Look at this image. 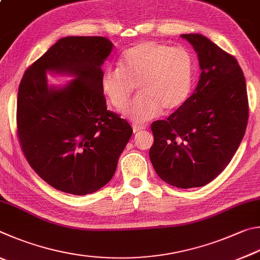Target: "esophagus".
<instances>
[{"label":"esophagus","mask_w":260,"mask_h":260,"mask_svg":"<svg viewBox=\"0 0 260 260\" xmlns=\"http://www.w3.org/2000/svg\"><path fill=\"white\" fill-rule=\"evenodd\" d=\"M145 129H146V127H145L144 125H136V124L133 125V130L135 134H137V133H139V131H143Z\"/></svg>","instance_id":"1"}]
</instances>
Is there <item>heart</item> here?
I'll use <instances>...</instances> for the list:
<instances>
[{
	"label": "heart",
	"instance_id": "heart-1",
	"mask_svg": "<svg viewBox=\"0 0 260 260\" xmlns=\"http://www.w3.org/2000/svg\"><path fill=\"white\" fill-rule=\"evenodd\" d=\"M193 80V60L184 48L145 41L127 49L120 66H108L100 89L108 103L122 109L138 84L140 93L123 109L135 123H145L165 111L178 108L187 99Z\"/></svg>",
	"mask_w": 260,
	"mask_h": 260
}]
</instances>
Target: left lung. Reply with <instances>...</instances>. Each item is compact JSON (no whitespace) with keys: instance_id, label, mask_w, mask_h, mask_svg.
<instances>
[{"instance_id":"obj_1","label":"left lung","mask_w":260,"mask_h":260,"mask_svg":"<svg viewBox=\"0 0 260 260\" xmlns=\"http://www.w3.org/2000/svg\"><path fill=\"white\" fill-rule=\"evenodd\" d=\"M198 53L201 75L192 95L167 120L152 123L149 158L162 180L201 187L229 166L247 129L243 72L232 54L201 34H183Z\"/></svg>"}]
</instances>
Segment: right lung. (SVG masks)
<instances>
[{
	"instance_id": "1",
	"label": "right lung",
	"mask_w": 260,
	"mask_h": 260,
	"mask_svg": "<svg viewBox=\"0 0 260 260\" xmlns=\"http://www.w3.org/2000/svg\"><path fill=\"white\" fill-rule=\"evenodd\" d=\"M113 43L103 36H67L27 68L17 99V135L26 160L61 192L86 195L104 187L133 135L124 118L107 111L102 65ZM76 79L61 88L46 73Z\"/></svg>"
}]
</instances>
